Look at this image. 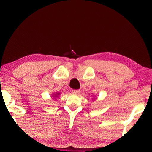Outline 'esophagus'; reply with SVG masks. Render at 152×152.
<instances>
[{
	"mask_svg": "<svg viewBox=\"0 0 152 152\" xmlns=\"http://www.w3.org/2000/svg\"><path fill=\"white\" fill-rule=\"evenodd\" d=\"M80 90H72V93H74V94H76V95H78V94H79V93H80Z\"/></svg>",
	"mask_w": 152,
	"mask_h": 152,
	"instance_id": "34e87169",
	"label": "esophagus"
}]
</instances>
